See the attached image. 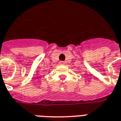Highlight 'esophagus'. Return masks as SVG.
Listing matches in <instances>:
<instances>
[{"label": "esophagus", "instance_id": "esophagus-1", "mask_svg": "<svg viewBox=\"0 0 121 121\" xmlns=\"http://www.w3.org/2000/svg\"><path fill=\"white\" fill-rule=\"evenodd\" d=\"M60 64L61 65H63V64H64V62H63V61H60Z\"/></svg>", "mask_w": 121, "mask_h": 121}]
</instances>
